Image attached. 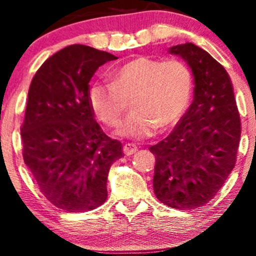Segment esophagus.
Instances as JSON below:
<instances>
[{
  "instance_id": "esophagus-1",
  "label": "esophagus",
  "mask_w": 256,
  "mask_h": 256,
  "mask_svg": "<svg viewBox=\"0 0 256 256\" xmlns=\"http://www.w3.org/2000/svg\"><path fill=\"white\" fill-rule=\"evenodd\" d=\"M137 151V146L134 144H125L124 148H122V152H124L125 156H131Z\"/></svg>"
}]
</instances>
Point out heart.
<instances>
[{
	"instance_id": "1",
	"label": "heart",
	"mask_w": 256,
	"mask_h": 256,
	"mask_svg": "<svg viewBox=\"0 0 256 256\" xmlns=\"http://www.w3.org/2000/svg\"><path fill=\"white\" fill-rule=\"evenodd\" d=\"M112 82H96L88 90L90 105L104 124L114 126L132 98L134 111L119 134L134 139L148 138L156 128L174 125L188 106L193 74L182 60H164L140 56L111 72Z\"/></svg>"
}]
</instances>
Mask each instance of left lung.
Segmentation results:
<instances>
[{
	"label": "left lung",
	"instance_id": "1",
	"mask_svg": "<svg viewBox=\"0 0 256 256\" xmlns=\"http://www.w3.org/2000/svg\"><path fill=\"white\" fill-rule=\"evenodd\" d=\"M187 62L194 97L171 134L150 148L156 156L153 190L159 202L196 210L210 202L236 162L240 114L230 74L193 43L170 48Z\"/></svg>",
	"mask_w": 256,
	"mask_h": 256
}]
</instances>
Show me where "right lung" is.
Returning a JSON list of instances; mask_svg holds the SVG:
<instances>
[{"label":"right lung","instance_id":"right-lung-1","mask_svg":"<svg viewBox=\"0 0 256 256\" xmlns=\"http://www.w3.org/2000/svg\"><path fill=\"white\" fill-rule=\"evenodd\" d=\"M114 54L72 44L49 57L30 84L21 128L23 159L40 192L66 212L97 208L122 142L104 134L88 100V82Z\"/></svg>","mask_w":256,"mask_h":256}]
</instances>
